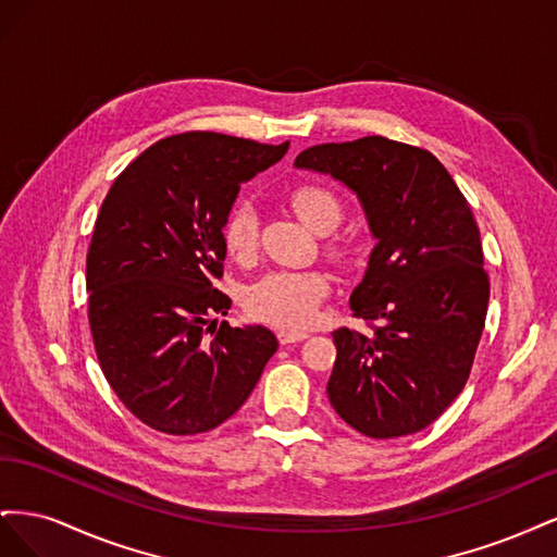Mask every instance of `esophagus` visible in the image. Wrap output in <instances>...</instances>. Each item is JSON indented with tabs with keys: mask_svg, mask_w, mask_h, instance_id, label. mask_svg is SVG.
Listing matches in <instances>:
<instances>
[{
	"mask_svg": "<svg viewBox=\"0 0 557 557\" xmlns=\"http://www.w3.org/2000/svg\"><path fill=\"white\" fill-rule=\"evenodd\" d=\"M309 332H295V330H281L278 332V342L281 344H297L301 339H307Z\"/></svg>",
	"mask_w": 557,
	"mask_h": 557,
	"instance_id": "34e87169",
	"label": "esophagus"
}]
</instances>
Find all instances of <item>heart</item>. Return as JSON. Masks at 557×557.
<instances>
[{"label": "heart", "instance_id": "obj_1", "mask_svg": "<svg viewBox=\"0 0 557 557\" xmlns=\"http://www.w3.org/2000/svg\"><path fill=\"white\" fill-rule=\"evenodd\" d=\"M285 201L313 232L325 234L342 221V199L320 183H295L285 190ZM223 244L230 258L248 262L258 248V213L246 201L234 205L223 221ZM336 258H346L348 248L342 242L327 244ZM330 293V278L318 269H274L244 293V307L250 318L281 330H307L318 307Z\"/></svg>", "mask_w": 557, "mask_h": 557}]
</instances>
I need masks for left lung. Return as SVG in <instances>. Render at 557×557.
Listing matches in <instances>:
<instances>
[{
  "mask_svg": "<svg viewBox=\"0 0 557 557\" xmlns=\"http://www.w3.org/2000/svg\"><path fill=\"white\" fill-rule=\"evenodd\" d=\"M295 164L356 190L379 242L350 295L372 332H332L330 404L372 440L425 430L462 393L491 299L469 201L430 150L379 134L311 146Z\"/></svg>",
  "mask_w": 557,
  "mask_h": 557,
  "instance_id": "1",
  "label": "left lung"
}]
</instances>
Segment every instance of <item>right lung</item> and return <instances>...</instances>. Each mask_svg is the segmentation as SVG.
Here are the masks:
<instances>
[{
    "label": "right lung",
    "mask_w": 557,
    "mask_h": 557,
    "mask_svg": "<svg viewBox=\"0 0 557 557\" xmlns=\"http://www.w3.org/2000/svg\"><path fill=\"white\" fill-rule=\"evenodd\" d=\"M218 132L160 139L117 174L86 260L88 323L111 391L144 425L172 436L239 411L278 342L232 327L223 221L239 183L288 150Z\"/></svg>",
    "instance_id": "add662e5"
}]
</instances>
